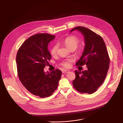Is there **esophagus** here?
<instances>
[{"label": "esophagus", "instance_id": "esophagus-1", "mask_svg": "<svg viewBox=\"0 0 123 123\" xmlns=\"http://www.w3.org/2000/svg\"><path fill=\"white\" fill-rule=\"evenodd\" d=\"M69 71V70H64L63 71V73L65 74V73H68Z\"/></svg>", "mask_w": 123, "mask_h": 123}]
</instances>
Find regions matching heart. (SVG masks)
I'll use <instances>...</instances> for the list:
<instances>
[{
  "instance_id": "obj_1",
  "label": "heart",
  "mask_w": 123,
  "mask_h": 123,
  "mask_svg": "<svg viewBox=\"0 0 123 123\" xmlns=\"http://www.w3.org/2000/svg\"><path fill=\"white\" fill-rule=\"evenodd\" d=\"M64 43L66 47L69 50L75 49L79 44V40L77 38L74 36L68 37L64 40ZM58 46L57 44H55L52 47L51 49V54L52 56H55L56 55L57 52V50ZM73 62V60L67 59L64 60L61 63V65L64 67L68 68L71 66V64Z\"/></svg>"
}]
</instances>
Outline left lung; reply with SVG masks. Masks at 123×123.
<instances>
[{
  "label": "left lung",
  "instance_id": "1",
  "mask_svg": "<svg viewBox=\"0 0 123 123\" xmlns=\"http://www.w3.org/2000/svg\"><path fill=\"white\" fill-rule=\"evenodd\" d=\"M78 30L84 37L85 46L76 66L86 65L87 70H75L74 88L82 93L91 94L97 91L104 82L109 68L110 58L105 42L101 36L93 31L82 26L71 30Z\"/></svg>",
  "mask_w": 123,
  "mask_h": 123
}]
</instances>
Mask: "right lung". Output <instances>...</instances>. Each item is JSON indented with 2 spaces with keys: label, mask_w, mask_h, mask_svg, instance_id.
Here are the masks:
<instances>
[{
  "label": "right lung",
  "mask_w": 123,
  "mask_h": 123,
  "mask_svg": "<svg viewBox=\"0 0 123 123\" xmlns=\"http://www.w3.org/2000/svg\"><path fill=\"white\" fill-rule=\"evenodd\" d=\"M54 38V35L47 33L34 35L23 43L16 55L19 80L29 92L41 98L48 97L54 92L62 75L58 69L50 73L44 71L51 59L48 45Z\"/></svg>",
  "instance_id": "right-lung-1"
}]
</instances>
